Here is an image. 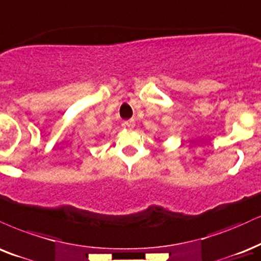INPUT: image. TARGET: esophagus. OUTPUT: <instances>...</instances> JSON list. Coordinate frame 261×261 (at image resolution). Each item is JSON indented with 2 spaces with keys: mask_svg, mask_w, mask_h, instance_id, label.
Masks as SVG:
<instances>
[{
  "mask_svg": "<svg viewBox=\"0 0 261 261\" xmlns=\"http://www.w3.org/2000/svg\"><path fill=\"white\" fill-rule=\"evenodd\" d=\"M123 125L127 128H133L136 125V121L134 119H128V121L123 122Z\"/></svg>",
  "mask_w": 261,
  "mask_h": 261,
  "instance_id": "1",
  "label": "esophagus"
}]
</instances>
